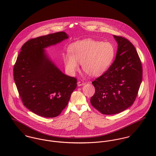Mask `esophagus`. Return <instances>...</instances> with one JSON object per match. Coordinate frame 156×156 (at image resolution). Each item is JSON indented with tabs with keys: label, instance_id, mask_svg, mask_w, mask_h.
I'll return each mask as SVG.
<instances>
[{
	"label": "esophagus",
	"instance_id": "1",
	"mask_svg": "<svg viewBox=\"0 0 156 156\" xmlns=\"http://www.w3.org/2000/svg\"><path fill=\"white\" fill-rule=\"evenodd\" d=\"M85 83V82H83V81L82 82V81H79V82H77V85H78V87H80V86H82V85H84Z\"/></svg>",
	"mask_w": 156,
	"mask_h": 156
}]
</instances>
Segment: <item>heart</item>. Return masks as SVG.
I'll return each instance as SVG.
<instances>
[{"label":"heart","instance_id":"b5f03b06","mask_svg":"<svg viewBox=\"0 0 156 156\" xmlns=\"http://www.w3.org/2000/svg\"><path fill=\"white\" fill-rule=\"evenodd\" d=\"M69 53L63 59L67 71L74 73L82 64L83 71L91 77H98L111 66L115 55V48L110 42L86 39L72 43Z\"/></svg>","mask_w":156,"mask_h":156}]
</instances>
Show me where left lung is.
I'll return each mask as SVG.
<instances>
[{"label": "left lung", "instance_id": "8db88e82", "mask_svg": "<svg viewBox=\"0 0 156 156\" xmlns=\"http://www.w3.org/2000/svg\"><path fill=\"white\" fill-rule=\"evenodd\" d=\"M118 43L115 61L108 70L92 83L95 94L92 106L105 115L125 111L135 101L142 79V67L132 43L121 36L113 35Z\"/></svg>", "mask_w": 156, "mask_h": 156}]
</instances>
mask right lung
<instances>
[{
    "label": "right lung",
    "mask_w": 156,
    "mask_h": 156,
    "mask_svg": "<svg viewBox=\"0 0 156 156\" xmlns=\"http://www.w3.org/2000/svg\"><path fill=\"white\" fill-rule=\"evenodd\" d=\"M64 32L32 38L23 45L14 67V79L23 103L45 118L58 116L77 87V79L62 73L44 48L67 39Z\"/></svg>",
    "instance_id": "obj_1"
}]
</instances>
